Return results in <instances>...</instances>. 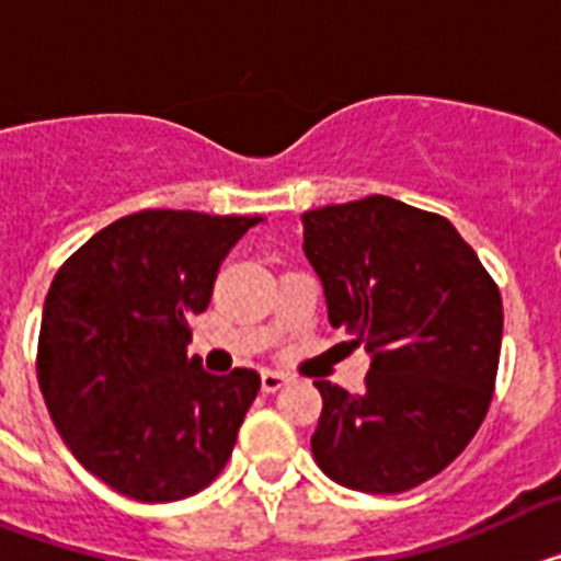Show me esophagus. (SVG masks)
Returning a JSON list of instances; mask_svg holds the SVG:
<instances>
[{
  "label": "esophagus",
  "instance_id": "34e87169",
  "mask_svg": "<svg viewBox=\"0 0 561 561\" xmlns=\"http://www.w3.org/2000/svg\"><path fill=\"white\" fill-rule=\"evenodd\" d=\"M289 381V376L280 374V370H264L261 374V388L266 390V393H275V390H280Z\"/></svg>",
  "mask_w": 561,
  "mask_h": 561
}]
</instances>
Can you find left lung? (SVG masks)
Instances as JSON below:
<instances>
[{
  "mask_svg": "<svg viewBox=\"0 0 561 561\" xmlns=\"http://www.w3.org/2000/svg\"><path fill=\"white\" fill-rule=\"evenodd\" d=\"M304 252L329 323L370 354L365 390L317 379V466L345 489L399 494L435 478L492 404L503 300L438 213L365 196L304 213Z\"/></svg>",
  "mask_w": 561,
  "mask_h": 561,
  "instance_id": "left-lung-1",
  "label": "left lung"
}]
</instances>
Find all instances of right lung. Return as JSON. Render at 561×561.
Masks as SVG:
<instances>
[{"instance_id": "right-lung-1", "label": "right lung", "mask_w": 561, "mask_h": 561, "mask_svg": "<svg viewBox=\"0 0 561 561\" xmlns=\"http://www.w3.org/2000/svg\"><path fill=\"white\" fill-rule=\"evenodd\" d=\"M261 216L140 210L64 261L44 300L38 385L69 453L142 503L219 478L261 376L207 374L187 356L193 314L221 261Z\"/></svg>"}]
</instances>
